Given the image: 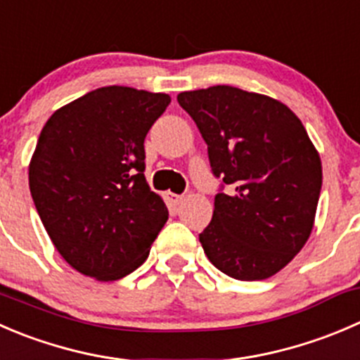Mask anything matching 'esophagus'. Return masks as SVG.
<instances>
[{
	"label": "esophagus",
	"instance_id": "34e87169",
	"mask_svg": "<svg viewBox=\"0 0 360 360\" xmlns=\"http://www.w3.org/2000/svg\"><path fill=\"white\" fill-rule=\"evenodd\" d=\"M165 195H167V200H169L172 205H179L181 202H183V195L172 193V191H167Z\"/></svg>",
	"mask_w": 360,
	"mask_h": 360
}]
</instances>
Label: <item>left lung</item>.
Listing matches in <instances>:
<instances>
[{"mask_svg":"<svg viewBox=\"0 0 360 360\" xmlns=\"http://www.w3.org/2000/svg\"><path fill=\"white\" fill-rule=\"evenodd\" d=\"M177 102L207 144L221 179L198 236L216 269L240 281L273 276L308 240L322 163L299 117L274 98L232 86L184 91ZM229 186L231 191L222 193Z\"/></svg>","mask_w":360,"mask_h":360,"instance_id":"left-lung-1","label":"left lung"}]
</instances>
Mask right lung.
<instances>
[{
    "instance_id": "right-lung-1",
    "label": "right lung",
    "mask_w": 360,
    "mask_h": 360,
    "mask_svg": "<svg viewBox=\"0 0 360 360\" xmlns=\"http://www.w3.org/2000/svg\"><path fill=\"white\" fill-rule=\"evenodd\" d=\"M170 96L105 86L56 110L30 163V190L75 271L116 281L146 262L169 211L146 183L144 139Z\"/></svg>"
}]
</instances>
